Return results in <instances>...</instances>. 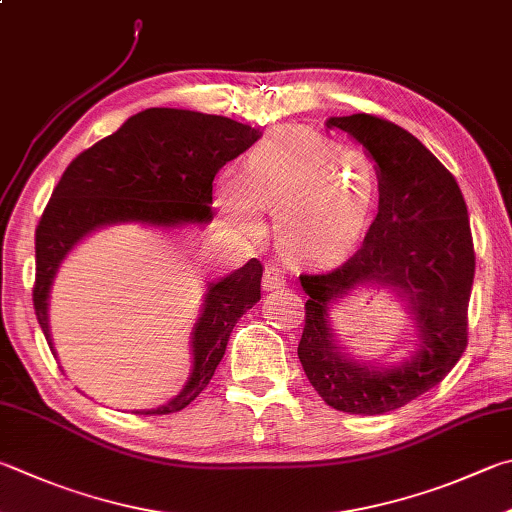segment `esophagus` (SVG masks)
I'll return each instance as SVG.
<instances>
[{"instance_id":"esophagus-1","label":"esophagus","mask_w":512,"mask_h":512,"mask_svg":"<svg viewBox=\"0 0 512 512\" xmlns=\"http://www.w3.org/2000/svg\"><path fill=\"white\" fill-rule=\"evenodd\" d=\"M286 286V273L277 264H268L264 271V291H280Z\"/></svg>"}]
</instances>
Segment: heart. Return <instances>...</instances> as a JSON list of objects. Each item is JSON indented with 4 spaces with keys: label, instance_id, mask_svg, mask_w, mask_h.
Returning <instances> with one entry per match:
<instances>
[{
    "label": "heart",
    "instance_id": "b5f03b06",
    "mask_svg": "<svg viewBox=\"0 0 512 512\" xmlns=\"http://www.w3.org/2000/svg\"><path fill=\"white\" fill-rule=\"evenodd\" d=\"M376 185V163L365 150L311 129H291L259 143L241 174L224 176L219 203L244 230L259 226V208L273 212L282 253L322 262L365 228Z\"/></svg>",
    "mask_w": 512,
    "mask_h": 512
}]
</instances>
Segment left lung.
<instances>
[{"label": "left lung", "instance_id": "8db88e82", "mask_svg": "<svg viewBox=\"0 0 512 512\" xmlns=\"http://www.w3.org/2000/svg\"><path fill=\"white\" fill-rule=\"evenodd\" d=\"M327 127L347 132L374 159L378 215L347 262L300 275L309 300L297 356L333 410L376 416L430 392L466 351L475 246L459 183L416 136L371 114L333 116ZM358 285L392 287L406 300L417 351L405 363H358L335 342L330 306Z\"/></svg>", "mask_w": 512, "mask_h": 512}]
</instances>
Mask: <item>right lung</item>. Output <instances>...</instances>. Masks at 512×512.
<instances>
[{
  "instance_id": "add662e5",
  "label": "right lung",
  "mask_w": 512,
  "mask_h": 512,
  "mask_svg": "<svg viewBox=\"0 0 512 512\" xmlns=\"http://www.w3.org/2000/svg\"><path fill=\"white\" fill-rule=\"evenodd\" d=\"M259 138V129L226 116L152 107L89 147L64 170L35 230L33 306L49 342L51 286L73 246L102 226L179 228L212 221V181ZM262 264L210 282L192 329V374L172 401L136 414L181 412L208 387L237 320L262 297Z\"/></svg>"
}]
</instances>
